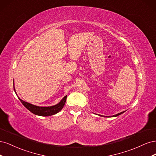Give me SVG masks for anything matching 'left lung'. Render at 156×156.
<instances>
[{
	"instance_id": "obj_1",
	"label": "left lung",
	"mask_w": 156,
	"mask_h": 156,
	"mask_svg": "<svg viewBox=\"0 0 156 156\" xmlns=\"http://www.w3.org/2000/svg\"><path fill=\"white\" fill-rule=\"evenodd\" d=\"M124 111H123V112H120V113H118V114H116V115H115L110 116H105V117H116V116H118L120 115L121 114H122V113H124Z\"/></svg>"
}]
</instances>
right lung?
I'll return each mask as SVG.
<instances>
[{
	"mask_svg": "<svg viewBox=\"0 0 156 156\" xmlns=\"http://www.w3.org/2000/svg\"><path fill=\"white\" fill-rule=\"evenodd\" d=\"M13 89L17 95L15 87H14V83H13ZM18 98L22 103V104L24 105L28 110L30 111L31 112H32L33 114H34L36 115H38V116H49L54 115L56 114V113H58L62 109L63 107L65 105L66 101L67 96H65L62 100H61V101L56 105H55L53 106H49V107H40V106L34 105L31 104V103H29L27 101L22 100L21 99H20L19 97Z\"/></svg>",
	"mask_w": 156,
	"mask_h": 156,
	"instance_id": "obj_1",
	"label": "right lung"
}]
</instances>
